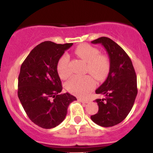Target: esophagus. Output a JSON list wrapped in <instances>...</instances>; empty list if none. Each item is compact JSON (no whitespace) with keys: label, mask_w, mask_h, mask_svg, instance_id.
Instances as JSON below:
<instances>
[{"label":"esophagus","mask_w":153,"mask_h":153,"mask_svg":"<svg viewBox=\"0 0 153 153\" xmlns=\"http://www.w3.org/2000/svg\"><path fill=\"white\" fill-rule=\"evenodd\" d=\"M78 100L80 101V102H82L83 103H88L89 102H90L88 100H85V99H79Z\"/></svg>","instance_id":"34e87169"}]
</instances>
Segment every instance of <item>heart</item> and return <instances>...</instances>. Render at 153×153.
<instances>
[{
    "mask_svg": "<svg viewBox=\"0 0 153 153\" xmlns=\"http://www.w3.org/2000/svg\"><path fill=\"white\" fill-rule=\"evenodd\" d=\"M75 53L87 63V71L98 80H101L108 73L109 62L105 55H101L98 49L89 45H83L77 47ZM57 71L61 78L67 79L71 75L70 69V57L64 54L57 63ZM66 88L71 94L80 97L86 96L96 86V82L92 77H73L66 83Z\"/></svg>",
    "mask_w": 153,
    "mask_h": 153,
    "instance_id": "obj_1",
    "label": "heart"
}]
</instances>
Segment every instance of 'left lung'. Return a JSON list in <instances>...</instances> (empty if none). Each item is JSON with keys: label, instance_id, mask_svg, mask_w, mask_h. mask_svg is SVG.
<instances>
[{"label": "left lung", "instance_id": "1", "mask_svg": "<svg viewBox=\"0 0 153 153\" xmlns=\"http://www.w3.org/2000/svg\"><path fill=\"white\" fill-rule=\"evenodd\" d=\"M91 43L104 47L110 67L106 80L96 90V94L105 98L95 100L99 111L91 119L101 127H113L127 117L134 105L137 94L136 73L128 54L113 40L102 36Z\"/></svg>", "mask_w": 153, "mask_h": 153}]
</instances>
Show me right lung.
Returning a JSON list of instances; mask_svg holds the SVG:
<instances>
[{
    "label": "right lung",
    "instance_id": "right-lung-1",
    "mask_svg": "<svg viewBox=\"0 0 153 153\" xmlns=\"http://www.w3.org/2000/svg\"><path fill=\"white\" fill-rule=\"evenodd\" d=\"M73 43L50 41L35 47L21 66L18 96L32 122L44 129H52L62 122L70 103L76 98L69 93L59 94L62 82L57 63Z\"/></svg>",
    "mask_w": 153,
    "mask_h": 153
}]
</instances>
